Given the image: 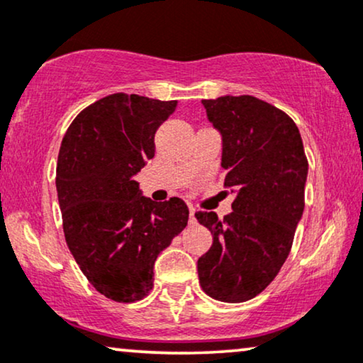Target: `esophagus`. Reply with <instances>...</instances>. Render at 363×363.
Returning <instances> with one entry per match:
<instances>
[{
	"label": "esophagus",
	"mask_w": 363,
	"mask_h": 363,
	"mask_svg": "<svg viewBox=\"0 0 363 363\" xmlns=\"http://www.w3.org/2000/svg\"><path fill=\"white\" fill-rule=\"evenodd\" d=\"M190 223H195V208L190 205Z\"/></svg>",
	"instance_id": "obj_1"
}]
</instances>
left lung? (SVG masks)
<instances>
[{"label":"left lung","mask_w":363,"mask_h":363,"mask_svg":"<svg viewBox=\"0 0 363 363\" xmlns=\"http://www.w3.org/2000/svg\"><path fill=\"white\" fill-rule=\"evenodd\" d=\"M222 136L225 188L235 195L223 220L199 211L213 243L199 258L206 295L227 303L257 296L280 272L305 206L308 163L300 131L286 113L255 96L201 100Z\"/></svg>","instance_id":"1"}]
</instances>
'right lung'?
<instances>
[{"label": "right lung", "instance_id": "1", "mask_svg": "<svg viewBox=\"0 0 363 363\" xmlns=\"http://www.w3.org/2000/svg\"><path fill=\"white\" fill-rule=\"evenodd\" d=\"M177 105L115 93L84 108L61 141L56 191L65 238L89 284L115 302L150 294L155 260L186 227L185 201L150 200L135 180Z\"/></svg>", "mask_w": 363, "mask_h": 363}]
</instances>
